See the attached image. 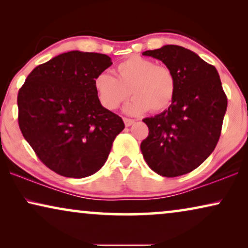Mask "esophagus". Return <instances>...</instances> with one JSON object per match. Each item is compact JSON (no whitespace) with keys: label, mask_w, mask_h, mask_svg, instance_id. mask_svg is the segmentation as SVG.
I'll return each instance as SVG.
<instances>
[{"label":"esophagus","mask_w":248,"mask_h":248,"mask_svg":"<svg viewBox=\"0 0 248 248\" xmlns=\"http://www.w3.org/2000/svg\"><path fill=\"white\" fill-rule=\"evenodd\" d=\"M124 123H125V126H131L132 124L134 123L133 120H130V118H123Z\"/></svg>","instance_id":"1"}]
</instances>
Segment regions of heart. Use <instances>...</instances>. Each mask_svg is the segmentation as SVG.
I'll return each mask as SVG.
<instances>
[{
	"instance_id": "obj_1",
	"label": "heart",
	"mask_w": 248,
	"mask_h": 248,
	"mask_svg": "<svg viewBox=\"0 0 248 248\" xmlns=\"http://www.w3.org/2000/svg\"><path fill=\"white\" fill-rule=\"evenodd\" d=\"M93 87L106 109H116L132 94L125 111L141 115L149 109L161 111L169 107L175 97L176 79L169 67L145 57L131 56L116 66L115 77L105 72L98 74Z\"/></svg>"
}]
</instances>
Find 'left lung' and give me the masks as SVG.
<instances>
[{
	"label": "left lung",
	"mask_w": 248,
	"mask_h": 248,
	"mask_svg": "<svg viewBox=\"0 0 248 248\" xmlns=\"http://www.w3.org/2000/svg\"><path fill=\"white\" fill-rule=\"evenodd\" d=\"M174 73L176 93L170 106L144 118L149 135L141 143L155 172L177 177L198 168L215 150L227 110V96L217 69L198 54L177 45L145 50Z\"/></svg>",
	"instance_id": "1"
}]
</instances>
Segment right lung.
<instances>
[{
  "label": "right lung",
  "instance_id": "obj_1",
  "mask_svg": "<svg viewBox=\"0 0 248 248\" xmlns=\"http://www.w3.org/2000/svg\"><path fill=\"white\" fill-rule=\"evenodd\" d=\"M109 56L80 50L60 54L33 69L19 90V126L49 169L83 178L103 167L122 118L100 104L93 87Z\"/></svg>",
  "mask_w": 248,
  "mask_h": 248
}]
</instances>
